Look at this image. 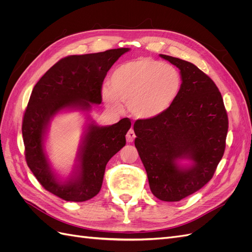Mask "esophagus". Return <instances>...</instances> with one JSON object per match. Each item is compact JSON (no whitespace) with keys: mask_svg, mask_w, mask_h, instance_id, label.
<instances>
[{"mask_svg":"<svg viewBox=\"0 0 252 252\" xmlns=\"http://www.w3.org/2000/svg\"><path fill=\"white\" fill-rule=\"evenodd\" d=\"M134 138H135V134H134L133 129H130V130H128V132H127V134H126V140H127V142H128V143L133 142Z\"/></svg>","mask_w":252,"mask_h":252,"instance_id":"esophagus-1","label":"esophagus"}]
</instances>
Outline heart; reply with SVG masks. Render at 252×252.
I'll list each match as a JSON object with an SVG mask.
<instances>
[{"instance_id":"1","label":"heart","mask_w":252,"mask_h":252,"mask_svg":"<svg viewBox=\"0 0 252 252\" xmlns=\"http://www.w3.org/2000/svg\"><path fill=\"white\" fill-rule=\"evenodd\" d=\"M182 77L177 68L161 61L141 57L118 66L109 78V88H104L105 105L114 111L127 104L129 113L138 120H152L162 116L177 100Z\"/></svg>"}]
</instances>
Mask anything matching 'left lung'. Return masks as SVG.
Returning <instances> with one entry per match:
<instances>
[{
    "instance_id": "1",
    "label": "left lung",
    "mask_w": 252,
    "mask_h": 252,
    "mask_svg": "<svg viewBox=\"0 0 252 252\" xmlns=\"http://www.w3.org/2000/svg\"><path fill=\"white\" fill-rule=\"evenodd\" d=\"M159 57L179 68L182 88L162 116L134 122V145L151 192L161 201L178 202L215 174L225 151L228 117L219 88L207 74L187 61ZM181 159L192 164L180 165Z\"/></svg>"
}]
</instances>
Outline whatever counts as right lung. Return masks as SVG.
Listing matches in <instances>:
<instances>
[{
  "label": "right lung",
  "mask_w": 252,
  "mask_h": 252,
  "mask_svg": "<svg viewBox=\"0 0 252 252\" xmlns=\"http://www.w3.org/2000/svg\"><path fill=\"white\" fill-rule=\"evenodd\" d=\"M129 48L110 49L60 60L35 84L22 124L27 165L40 184L61 199L84 202L101 190L106 165L125 146L131 122L127 118L109 126L94 121L86 125L70 178L61 181L45 150L50 121L64 110L90 111L102 102L103 81L111 66Z\"/></svg>",
  "instance_id": "right-lung-1"
}]
</instances>
